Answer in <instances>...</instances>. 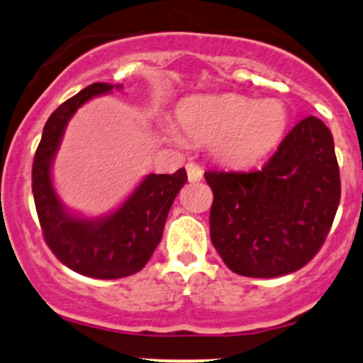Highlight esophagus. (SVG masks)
<instances>
[{
	"label": "esophagus",
	"instance_id": "1",
	"mask_svg": "<svg viewBox=\"0 0 363 363\" xmlns=\"http://www.w3.org/2000/svg\"><path fill=\"white\" fill-rule=\"evenodd\" d=\"M186 170H187V179H189V182H198L203 179V169L199 167L198 164H194V162L187 164Z\"/></svg>",
	"mask_w": 363,
	"mask_h": 363
}]
</instances>
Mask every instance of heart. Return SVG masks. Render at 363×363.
<instances>
[{"label": "heart", "instance_id": "1", "mask_svg": "<svg viewBox=\"0 0 363 363\" xmlns=\"http://www.w3.org/2000/svg\"><path fill=\"white\" fill-rule=\"evenodd\" d=\"M177 119L187 138L210 143L211 155L232 169H247L259 162L277 147L286 128L280 102L235 94L184 99L177 107ZM170 136L182 141L174 129Z\"/></svg>", "mask_w": 363, "mask_h": 363}]
</instances>
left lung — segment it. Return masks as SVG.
Segmentation results:
<instances>
[{
	"mask_svg": "<svg viewBox=\"0 0 363 363\" xmlns=\"http://www.w3.org/2000/svg\"><path fill=\"white\" fill-rule=\"evenodd\" d=\"M213 191L211 242L237 274L274 278L306 266L323 247L340 205L331 131L309 116L252 172H205Z\"/></svg>",
	"mask_w": 363,
	"mask_h": 363,
	"instance_id": "obj_1",
	"label": "left lung"
}]
</instances>
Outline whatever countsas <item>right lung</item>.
<instances>
[{"label": "right lung", "instance_id": "right-lung-1", "mask_svg": "<svg viewBox=\"0 0 363 363\" xmlns=\"http://www.w3.org/2000/svg\"><path fill=\"white\" fill-rule=\"evenodd\" d=\"M121 85L91 83L49 116L32 165V193L45 244L62 264L83 277L116 280L143 269L164 234L169 210L187 182L184 167L148 174L126 201L102 218L69 213L52 187L51 165L72 116L86 101Z\"/></svg>", "mask_w": 363, "mask_h": 363}]
</instances>
